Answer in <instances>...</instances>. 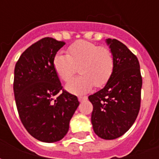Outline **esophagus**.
<instances>
[{"instance_id": "obj_1", "label": "esophagus", "mask_w": 159, "mask_h": 159, "mask_svg": "<svg viewBox=\"0 0 159 159\" xmlns=\"http://www.w3.org/2000/svg\"><path fill=\"white\" fill-rule=\"evenodd\" d=\"M87 99H88V97L87 96H79L78 97V100H79L80 102H81V101H83V100H87Z\"/></svg>"}]
</instances>
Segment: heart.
Wrapping results in <instances>:
<instances>
[{
	"mask_svg": "<svg viewBox=\"0 0 159 159\" xmlns=\"http://www.w3.org/2000/svg\"><path fill=\"white\" fill-rule=\"evenodd\" d=\"M52 66L60 79L70 80L79 69L81 75L71 80L66 89L74 93L88 92L94 85L107 84L114 70V57L110 48L96 43L79 40L67 48V54L56 53Z\"/></svg>",
	"mask_w": 159,
	"mask_h": 159,
	"instance_id": "obj_1",
	"label": "heart"
}]
</instances>
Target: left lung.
Here are the masks:
<instances>
[{
    "label": "left lung",
    "instance_id": "8db88e82",
    "mask_svg": "<svg viewBox=\"0 0 159 159\" xmlns=\"http://www.w3.org/2000/svg\"><path fill=\"white\" fill-rule=\"evenodd\" d=\"M114 57L112 76L102 89L89 96L93 131L105 140L122 136L136 119L142 77L137 57L117 39H107Z\"/></svg>",
    "mask_w": 159,
    "mask_h": 159
}]
</instances>
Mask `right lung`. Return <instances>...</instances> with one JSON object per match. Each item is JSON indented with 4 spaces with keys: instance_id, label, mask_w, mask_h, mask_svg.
<instances>
[{
    "instance_id": "1",
    "label": "right lung",
    "mask_w": 159,
    "mask_h": 159,
    "mask_svg": "<svg viewBox=\"0 0 159 159\" xmlns=\"http://www.w3.org/2000/svg\"><path fill=\"white\" fill-rule=\"evenodd\" d=\"M65 44L44 37L23 52L14 69L13 92L20 120L30 135L48 143L64 138L79 106L77 97L63 89L52 66Z\"/></svg>"
}]
</instances>
